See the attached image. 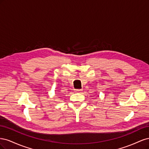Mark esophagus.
I'll use <instances>...</instances> for the list:
<instances>
[{"label": "esophagus", "instance_id": "1", "mask_svg": "<svg viewBox=\"0 0 149 149\" xmlns=\"http://www.w3.org/2000/svg\"><path fill=\"white\" fill-rule=\"evenodd\" d=\"M74 91L76 93H80V92L82 91V89H75Z\"/></svg>", "mask_w": 149, "mask_h": 149}]
</instances>
